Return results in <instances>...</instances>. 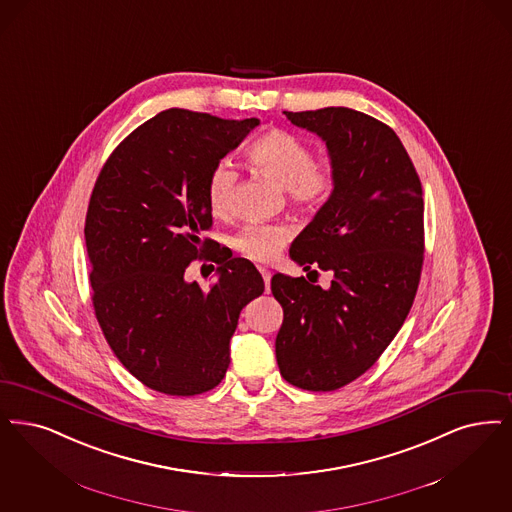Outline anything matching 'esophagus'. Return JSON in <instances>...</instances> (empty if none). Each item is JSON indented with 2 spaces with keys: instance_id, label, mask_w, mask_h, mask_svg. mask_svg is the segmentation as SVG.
<instances>
[{
  "instance_id": "1",
  "label": "esophagus",
  "mask_w": 512,
  "mask_h": 512,
  "mask_svg": "<svg viewBox=\"0 0 512 512\" xmlns=\"http://www.w3.org/2000/svg\"><path fill=\"white\" fill-rule=\"evenodd\" d=\"M259 272H261V276L265 280V291L268 293L270 291V272L266 268H259Z\"/></svg>"
}]
</instances>
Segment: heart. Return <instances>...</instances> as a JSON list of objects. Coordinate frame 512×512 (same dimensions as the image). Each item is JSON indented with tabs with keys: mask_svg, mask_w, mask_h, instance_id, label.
I'll list each match as a JSON object with an SVG mask.
<instances>
[{
	"mask_svg": "<svg viewBox=\"0 0 512 512\" xmlns=\"http://www.w3.org/2000/svg\"><path fill=\"white\" fill-rule=\"evenodd\" d=\"M247 160L266 179L286 188L289 200L308 211L328 204L335 188V171L328 164H314L312 150L299 137L272 129L247 150ZM236 171L230 164L217 165L207 181V204L213 215L223 217L230 209ZM289 240V228L282 225H247L234 240L236 249L257 263L274 261Z\"/></svg>",
	"mask_w": 512,
	"mask_h": 512,
	"instance_id": "b5f03b06",
	"label": "heart"
}]
</instances>
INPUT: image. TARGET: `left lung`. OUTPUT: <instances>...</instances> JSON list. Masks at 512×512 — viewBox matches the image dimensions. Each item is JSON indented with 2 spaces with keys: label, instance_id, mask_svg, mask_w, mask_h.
<instances>
[{
  "label": "left lung",
  "instance_id": "obj_1",
  "mask_svg": "<svg viewBox=\"0 0 512 512\" xmlns=\"http://www.w3.org/2000/svg\"><path fill=\"white\" fill-rule=\"evenodd\" d=\"M286 116L324 141L335 188L289 247L291 261L314 276L312 265L328 270L331 284L272 276L284 308L276 360L287 383L326 392L366 373L408 316L423 266V190L389 125L345 106Z\"/></svg>",
  "mask_w": 512,
  "mask_h": 512
}]
</instances>
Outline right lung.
<instances>
[{
    "mask_svg": "<svg viewBox=\"0 0 512 512\" xmlns=\"http://www.w3.org/2000/svg\"><path fill=\"white\" fill-rule=\"evenodd\" d=\"M259 123L165 110L112 152L95 183L85 219L93 307L123 368L148 389H215L242 308L265 291L253 263L225 247L211 253L213 286L184 278L211 247L209 175Z\"/></svg>",
    "mask_w": 512,
    "mask_h": 512,
    "instance_id": "obj_1",
    "label": "right lung"
}]
</instances>
